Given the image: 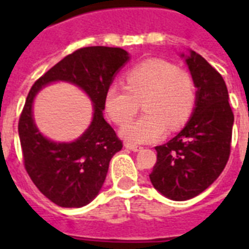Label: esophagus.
<instances>
[{"instance_id": "esophagus-1", "label": "esophagus", "mask_w": 249, "mask_h": 249, "mask_svg": "<svg viewBox=\"0 0 249 249\" xmlns=\"http://www.w3.org/2000/svg\"><path fill=\"white\" fill-rule=\"evenodd\" d=\"M125 147L126 148H130L132 151H140V150H142V146L141 144H137V143H133V142H126L125 143Z\"/></svg>"}]
</instances>
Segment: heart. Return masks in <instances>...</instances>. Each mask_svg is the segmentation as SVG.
Instances as JSON below:
<instances>
[{
    "label": "heart",
    "mask_w": 249,
    "mask_h": 249,
    "mask_svg": "<svg viewBox=\"0 0 249 249\" xmlns=\"http://www.w3.org/2000/svg\"><path fill=\"white\" fill-rule=\"evenodd\" d=\"M125 88L111 85L106 90L105 108L109 119L124 125L142 103L146 112L121 129L133 142H154L190 120L196 105V85L189 72L164 59H148L130 68L124 76Z\"/></svg>",
    "instance_id": "heart-1"
}]
</instances>
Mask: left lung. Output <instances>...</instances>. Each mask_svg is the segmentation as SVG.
Segmentation results:
<instances>
[{"mask_svg":"<svg viewBox=\"0 0 249 249\" xmlns=\"http://www.w3.org/2000/svg\"><path fill=\"white\" fill-rule=\"evenodd\" d=\"M197 88L196 107L186 126L165 144L150 179L164 196L187 200L208 189L228 164L234 113L222 76L197 53L186 59Z\"/></svg>","mask_w":249,"mask_h":249,"instance_id":"8db88e82","label":"left lung"}]
</instances>
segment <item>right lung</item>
Segmentation results:
<instances>
[{
    "mask_svg": "<svg viewBox=\"0 0 249 249\" xmlns=\"http://www.w3.org/2000/svg\"><path fill=\"white\" fill-rule=\"evenodd\" d=\"M128 59V53L121 48L77 49L41 76L29 90L18 124L23 161L33 183L54 204L80 208L90 203L105 182L112 156L123 148V141L105 120L103 109L106 90ZM56 79L80 86L94 103L89 129L71 144L52 142L33 123V98L42 86Z\"/></svg>",
    "mask_w": 249,
    "mask_h": 249,
    "instance_id": "1",
    "label": "right lung"
}]
</instances>
